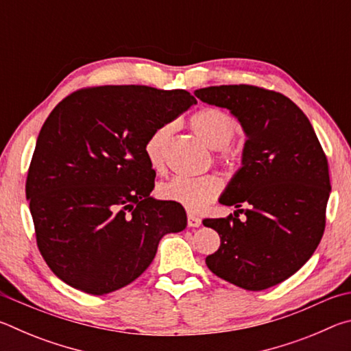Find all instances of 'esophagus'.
I'll return each instance as SVG.
<instances>
[{"label": "esophagus", "mask_w": 351, "mask_h": 351, "mask_svg": "<svg viewBox=\"0 0 351 351\" xmlns=\"http://www.w3.org/2000/svg\"><path fill=\"white\" fill-rule=\"evenodd\" d=\"M187 224L190 226V228H199V226H201V218L192 215V213H189V215H187Z\"/></svg>", "instance_id": "34e87169"}]
</instances>
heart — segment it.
<instances>
[{"instance_id":"obj_1","label":"heart","mask_w":351,"mask_h":351,"mask_svg":"<svg viewBox=\"0 0 351 351\" xmlns=\"http://www.w3.org/2000/svg\"><path fill=\"white\" fill-rule=\"evenodd\" d=\"M190 128L197 138L212 150H218V159L228 167H237L241 162V152L229 147L239 132V123L228 112L219 108H201L190 117ZM173 133L171 123H164L148 136L144 154L153 170L164 169V152ZM221 192V181L213 175L206 176H173L159 187V197L173 201L190 212H198L212 203Z\"/></svg>"}]
</instances>
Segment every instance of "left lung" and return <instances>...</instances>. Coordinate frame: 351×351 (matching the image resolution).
I'll return each instance as SVG.
<instances>
[{
  "label": "left lung",
  "instance_id": "left-lung-1",
  "mask_svg": "<svg viewBox=\"0 0 351 351\" xmlns=\"http://www.w3.org/2000/svg\"><path fill=\"white\" fill-rule=\"evenodd\" d=\"M195 96L228 108L247 138L241 167L219 197L237 210L203 221L221 240L206 257L207 268L247 291L274 287L310 260L324 235L331 190L325 153L304 111L280 93L221 85Z\"/></svg>",
  "mask_w": 351,
  "mask_h": 351
}]
</instances>
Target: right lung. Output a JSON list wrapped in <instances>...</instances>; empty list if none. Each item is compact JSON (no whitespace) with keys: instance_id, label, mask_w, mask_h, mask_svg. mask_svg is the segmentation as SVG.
<instances>
[{"instance_id":"add662e5","label":"right lung","mask_w":351,"mask_h":351,"mask_svg":"<svg viewBox=\"0 0 351 351\" xmlns=\"http://www.w3.org/2000/svg\"><path fill=\"white\" fill-rule=\"evenodd\" d=\"M197 104L184 90L94 86L58 104L40 130L26 180L37 245L51 271L93 295L127 287L165 234L187 226L184 207L150 197L144 145Z\"/></svg>"}]
</instances>
